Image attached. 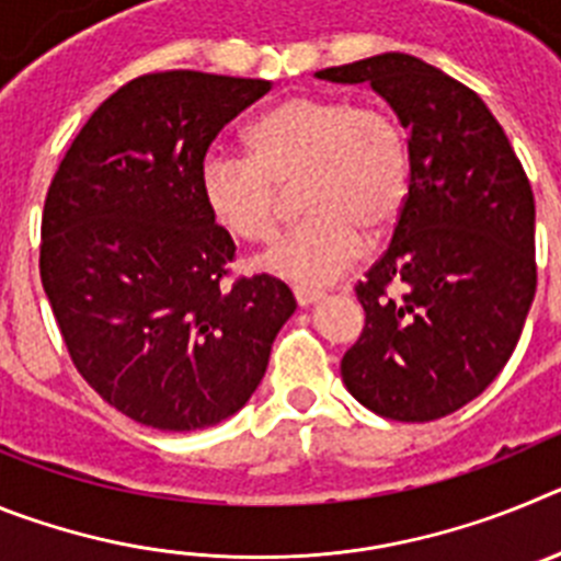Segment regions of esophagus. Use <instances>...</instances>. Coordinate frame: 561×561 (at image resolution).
Instances as JSON below:
<instances>
[{
	"label": "esophagus",
	"instance_id": "1",
	"mask_svg": "<svg viewBox=\"0 0 561 561\" xmlns=\"http://www.w3.org/2000/svg\"><path fill=\"white\" fill-rule=\"evenodd\" d=\"M295 300L300 309H309V306H314L317 300H323V291L317 289H295Z\"/></svg>",
	"mask_w": 561,
	"mask_h": 561
}]
</instances>
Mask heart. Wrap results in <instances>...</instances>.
Masks as SVG:
<instances>
[{"label":"heart","mask_w":561,"mask_h":561,"mask_svg":"<svg viewBox=\"0 0 561 561\" xmlns=\"http://www.w3.org/2000/svg\"><path fill=\"white\" fill-rule=\"evenodd\" d=\"M252 153L216 148L202 160L207 210L232 236L270 241L284 187H300L309 219L261 255L257 266L297 286L334 284L359 261L365 227L388 230L410 191V148L379 106L304 95L250 126Z\"/></svg>","instance_id":"1"}]
</instances>
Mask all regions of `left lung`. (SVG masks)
<instances>
[{"label":"left lung","mask_w":561,"mask_h":561,"mask_svg":"<svg viewBox=\"0 0 561 561\" xmlns=\"http://www.w3.org/2000/svg\"><path fill=\"white\" fill-rule=\"evenodd\" d=\"M314 76L370 83L410 148L404 210L356 286L365 329L342 356V381L385 419H444L497 379L534 304L528 176L485 103L433 64L381 53Z\"/></svg>","instance_id":"obj_1"}]
</instances>
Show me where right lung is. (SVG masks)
<instances>
[{
	"mask_svg": "<svg viewBox=\"0 0 561 561\" xmlns=\"http://www.w3.org/2000/svg\"><path fill=\"white\" fill-rule=\"evenodd\" d=\"M270 81L193 69L95 108L47 191L42 284L83 379L137 424L191 433L244 408L295 314L277 277L221 286L236 255L202 196L216 134Z\"/></svg>",
	"mask_w": 561,
	"mask_h": 561,
	"instance_id": "right-lung-1",
	"label": "right lung"
}]
</instances>
